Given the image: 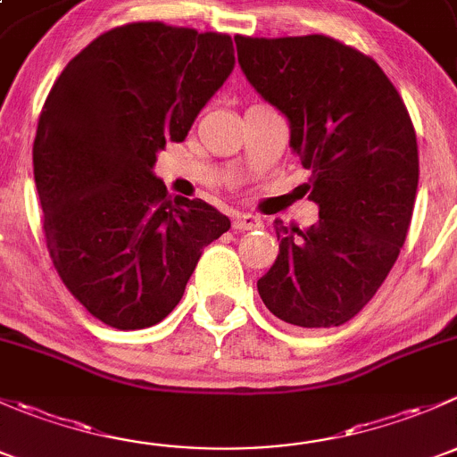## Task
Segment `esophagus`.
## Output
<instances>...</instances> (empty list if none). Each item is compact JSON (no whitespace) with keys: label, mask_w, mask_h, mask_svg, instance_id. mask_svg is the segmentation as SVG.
I'll return each instance as SVG.
<instances>
[{"label":"esophagus","mask_w":457,"mask_h":457,"mask_svg":"<svg viewBox=\"0 0 457 457\" xmlns=\"http://www.w3.org/2000/svg\"><path fill=\"white\" fill-rule=\"evenodd\" d=\"M262 228V220L258 219L254 214H238L237 219H234V229H238V232H247V229H261Z\"/></svg>","instance_id":"1"}]
</instances>
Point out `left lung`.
<instances>
[{
    "label": "left lung",
    "instance_id": "1",
    "mask_svg": "<svg viewBox=\"0 0 457 457\" xmlns=\"http://www.w3.org/2000/svg\"><path fill=\"white\" fill-rule=\"evenodd\" d=\"M241 71L289 121V145L310 170L318 223L289 232L258 294L296 327L352 320L385 283L411 223L416 130L382 68L325 35L234 37Z\"/></svg>",
    "mask_w": 457,
    "mask_h": 457
}]
</instances>
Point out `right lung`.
Listing matches in <instances>:
<instances>
[{"instance_id": "1", "label": "right lung", "mask_w": 457, "mask_h": 457, "mask_svg": "<svg viewBox=\"0 0 457 457\" xmlns=\"http://www.w3.org/2000/svg\"><path fill=\"white\" fill-rule=\"evenodd\" d=\"M234 71L232 37L161 21L112 29L68 62L39 114L32 165L54 270L117 329L163 320L229 219L170 196L152 168Z\"/></svg>"}]
</instances>
